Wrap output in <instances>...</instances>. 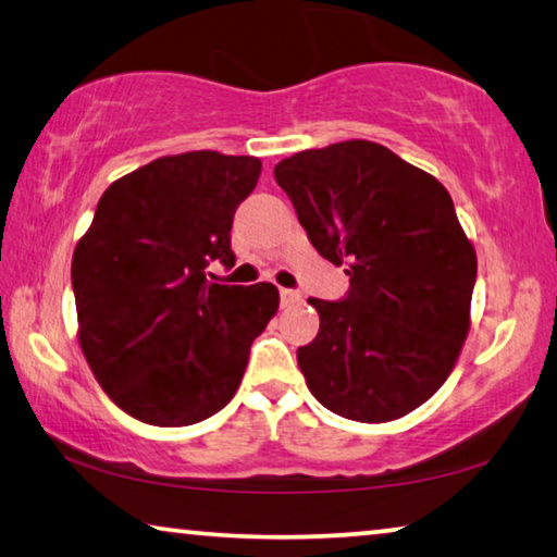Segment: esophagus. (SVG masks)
Wrapping results in <instances>:
<instances>
[{
  "instance_id": "esophagus-1",
  "label": "esophagus",
  "mask_w": 557,
  "mask_h": 557,
  "mask_svg": "<svg viewBox=\"0 0 557 557\" xmlns=\"http://www.w3.org/2000/svg\"><path fill=\"white\" fill-rule=\"evenodd\" d=\"M280 301L282 307H292L297 305V301H301V295L297 289H280Z\"/></svg>"
}]
</instances>
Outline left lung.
Segmentation results:
<instances>
[{"label": "left lung", "mask_w": 557, "mask_h": 557, "mask_svg": "<svg viewBox=\"0 0 557 557\" xmlns=\"http://www.w3.org/2000/svg\"><path fill=\"white\" fill-rule=\"evenodd\" d=\"M275 178L319 256L351 277L346 299H309L319 334L297 348L309 391L356 422L420 408L471 324L476 252L447 188L369 139L292 154Z\"/></svg>", "instance_id": "8db88e82"}]
</instances>
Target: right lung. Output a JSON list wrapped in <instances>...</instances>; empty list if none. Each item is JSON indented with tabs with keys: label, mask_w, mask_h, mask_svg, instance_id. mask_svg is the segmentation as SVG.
<instances>
[{
	"label": "right lung",
	"mask_w": 557,
	"mask_h": 557,
	"mask_svg": "<svg viewBox=\"0 0 557 557\" xmlns=\"http://www.w3.org/2000/svg\"><path fill=\"white\" fill-rule=\"evenodd\" d=\"M262 162L211 149L135 169L100 196L75 245L78 344L100 388L132 418L184 428L228 405L250 344L277 314L270 282L211 285L206 265H235L233 213Z\"/></svg>",
	"instance_id": "right-lung-1"
}]
</instances>
